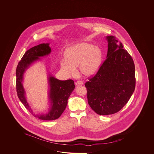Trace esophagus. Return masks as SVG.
<instances>
[{
  "label": "esophagus",
  "instance_id": "obj_1",
  "mask_svg": "<svg viewBox=\"0 0 154 154\" xmlns=\"http://www.w3.org/2000/svg\"><path fill=\"white\" fill-rule=\"evenodd\" d=\"M75 84L76 86L82 85L83 84V82L81 81V80H78V81H77V82H76Z\"/></svg>",
  "mask_w": 154,
  "mask_h": 154
}]
</instances>
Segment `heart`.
<instances>
[{
	"label": "heart",
	"mask_w": 154,
	"mask_h": 154,
	"mask_svg": "<svg viewBox=\"0 0 154 154\" xmlns=\"http://www.w3.org/2000/svg\"><path fill=\"white\" fill-rule=\"evenodd\" d=\"M66 59L60 61L63 70L71 75H75L76 67L84 75L91 76L98 71L101 64L102 53L101 49L88 43H80L66 49Z\"/></svg>",
	"instance_id": "obj_1"
}]
</instances>
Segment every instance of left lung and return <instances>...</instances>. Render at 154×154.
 <instances>
[{
  "label": "left lung",
  "mask_w": 154,
  "mask_h": 154,
  "mask_svg": "<svg viewBox=\"0 0 154 154\" xmlns=\"http://www.w3.org/2000/svg\"><path fill=\"white\" fill-rule=\"evenodd\" d=\"M106 59L94 76L85 83L88 105L100 115L119 111L135 88L134 61L115 36H107Z\"/></svg>",
  "instance_id": "obj_1"
}]
</instances>
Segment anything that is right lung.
<instances>
[{
  "label": "right lung",
  "instance_id": "obj_1",
  "mask_svg": "<svg viewBox=\"0 0 154 154\" xmlns=\"http://www.w3.org/2000/svg\"><path fill=\"white\" fill-rule=\"evenodd\" d=\"M49 45V43H42L27 50L18 63L16 70V88L20 101L35 117L45 121H52L59 118L65 110L68 99L75 88L74 82L72 80L62 81L49 75V99L51 107L48 112L43 115L35 114L27 102L26 93L22 83L23 74L31 64L40 59L39 57L47 56L51 52Z\"/></svg>",
  "mask_w": 154,
  "mask_h": 154
}]
</instances>
